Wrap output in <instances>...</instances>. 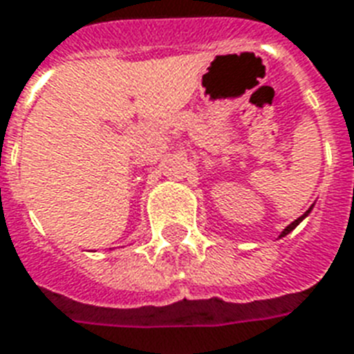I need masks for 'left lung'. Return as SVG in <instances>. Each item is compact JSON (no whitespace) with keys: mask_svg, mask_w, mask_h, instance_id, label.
I'll return each instance as SVG.
<instances>
[{"mask_svg":"<svg viewBox=\"0 0 354 354\" xmlns=\"http://www.w3.org/2000/svg\"><path fill=\"white\" fill-rule=\"evenodd\" d=\"M311 209H313V207H309V211H306V212H304V214H301V216H300V218H297V220H295V222H292V223H289V225H287V227H286V229H283V231H281L280 238L287 236V234H289V232H291V231H292V229H295V227H297V225H298V223H300V222H301V220H304V218H306V216H307V214H309V212H311Z\"/></svg>","mask_w":354,"mask_h":354,"instance_id":"8db88e82","label":"left lung"}]
</instances>
